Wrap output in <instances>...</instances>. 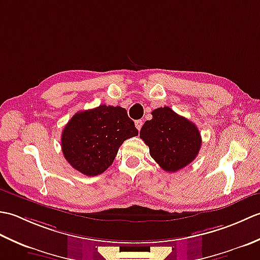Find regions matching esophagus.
Segmentation results:
<instances>
[{"mask_svg":"<svg viewBox=\"0 0 260 260\" xmlns=\"http://www.w3.org/2000/svg\"><path fill=\"white\" fill-rule=\"evenodd\" d=\"M135 126H136V128H137V129L141 131L142 126H143V121H142L141 119H139V120H135Z\"/></svg>","mask_w":260,"mask_h":260,"instance_id":"34e87169","label":"esophagus"}]
</instances>
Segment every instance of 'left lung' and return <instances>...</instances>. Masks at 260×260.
Instances as JSON below:
<instances>
[{"mask_svg":"<svg viewBox=\"0 0 260 260\" xmlns=\"http://www.w3.org/2000/svg\"><path fill=\"white\" fill-rule=\"evenodd\" d=\"M152 116L140 132L151 156L167 172L185 168L200 151L202 140L198 127L168 106L154 109Z\"/></svg>","mask_w":260,"mask_h":260,"instance_id":"obj_1","label":"left lung"}]
</instances>
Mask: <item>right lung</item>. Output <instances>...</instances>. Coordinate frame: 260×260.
<instances>
[{
  "instance_id": "right-lung-1",
  "label": "right lung",
  "mask_w": 260,
  "mask_h": 260,
  "mask_svg": "<svg viewBox=\"0 0 260 260\" xmlns=\"http://www.w3.org/2000/svg\"><path fill=\"white\" fill-rule=\"evenodd\" d=\"M137 134L125 108L101 105L73 116L62 131L61 148L75 170L96 176L113 164L124 141Z\"/></svg>"
}]
</instances>
